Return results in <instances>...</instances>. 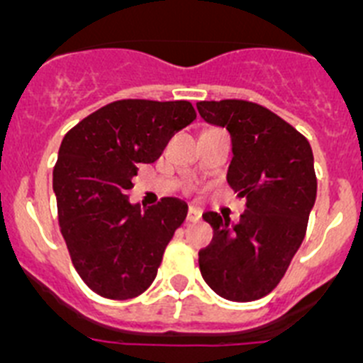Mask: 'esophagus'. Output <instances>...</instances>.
Here are the masks:
<instances>
[{
    "label": "esophagus",
    "mask_w": 363,
    "mask_h": 363,
    "mask_svg": "<svg viewBox=\"0 0 363 363\" xmlns=\"http://www.w3.org/2000/svg\"><path fill=\"white\" fill-rule=\"evenodd\" d=\"M187 220L189 221H200L201 220L200 209H196V207H191V209H189V214H187Z\"/></svg>",
    "instance_id": "1"
}]
</instances>
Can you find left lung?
Here are the masks:
<instances>
[{
    "instance_id": "left-lung-1",
    "label": "left lung",
    "mask_w": 363,
    "mask_h": 363,
    "mask_svg": "<svg viewBox=\"0 0 363 363\" xmlns=\"http://www.w3.org/2000/svg\"><path fill=\"white\" fill-rule=\"evenodd\" d=\"M200 116L230 134L227 182L247 200L238 223L207 211L213 242L200 251V271L211 289L233 301H252L284 278L306 236L316 200L309 142L262 105L223 99L198 101Z\"/></svg>"
}]
</instances>
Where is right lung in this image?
Returning <instances> with one entry per match:
<instances>
[{
  "label": "right lung",
  "instance_id": "add662e5",
  "mask_svg": "<svg viewBox=\"0 0 363 363\" xmlns=\"http://www.w3.org/2000/svg\"><path fill=\"white\" fill-rule=\"evenodd\" d=\"M196 120L189 101L121 99L63 138L52 172L60 227L72 264L96 294L129 300L149 289L187 203H130L138 167L160 158L176 130Z\"/></svg>",
  "mask_w": 363,
  "mask_h": 363
}]
</instances>
